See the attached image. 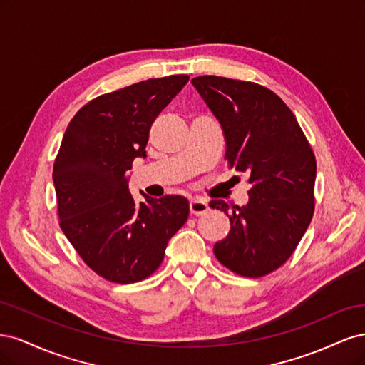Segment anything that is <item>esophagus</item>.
<instances>
[{
	"label": "esophagus",
	"mask_w": 365,
	"mask_h": 365,
	"mask_svg": "<svg viewBox=\"0 0 365 365\" xmlns=\"http://www.w3.org/2000/svg\"><path fill=\"white\" fill-rule=\"evenodd\" d=\"M208 202L205 200H200V197H193L190 201V212L193 215H204L208 212Z\"/></svg>",
	"instance_id": "34e87169"
}]
</instances>
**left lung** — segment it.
Instances as JSON below:
<instances>
[{"instance_id": "1", "label": "left lung", "mask_w": 365, "mask_h": 365, "mask_svg": "<svg viewBox=\"0 0 365 365\" xmlns=\"http://www.w3.org/2000/svg\"><path fill=\"white\" fill-rule=\"evenodd\" d=\"M192 85L224 130L230 165L248 173L251 184L244 207L210 202L231 222L215 256L239 275L262 277L291 257L311 224L314 152L291 109L268 88L217 76L195 77Z\"/></svg>"}]
</instances>
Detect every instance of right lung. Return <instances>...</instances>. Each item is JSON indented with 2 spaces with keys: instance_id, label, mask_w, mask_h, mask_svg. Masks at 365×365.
<instances>
[{
  "instance_id": "add662e5",
  "label": "right lung",
  "mask_w": 365,
  "mask_h": 365,
  "mask_svg": "<svg viewBox=\"0 0 365 365\" xmlns=\"http://www.w3.org/2000/svg\"><path fill=\"white\" fill-rule=\"evenodd\" d=\"M189 82L168 76L134 83L86 103L65 130L53 182L61 228L83 262L114 283L157 271L170 237L189 217L180 195L160 200L129 193V170L146 158L153 120Z\"/></svg>"
}]
</instances>
